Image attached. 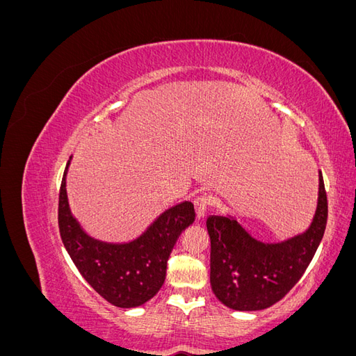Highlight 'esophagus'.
Segmentation results:
<instances>
[{
	"label": "esophagus",
	"mask_w": 356,
	"mask_h": 356,
	"mask_svg": "<svg viewBox=\"0 0 356 356\" xmlns=\"http://www.w3.org/2000/svg\"><path fill=\"white\" fill-rule=\"evenodd\" d=\"M193 204H195L196 217H197V220H200V218L204 217V213H207V209L209 207V197L207 195H200V196H197L195 199Z\"/></svg>",
	"instance_id": "obj_1"
}]
</instances>
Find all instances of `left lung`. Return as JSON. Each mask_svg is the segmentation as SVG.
<instances>
[{"label": "left lung", "instance_id": "8db88e82", "mask_svg": "<svg viewBox=\"0 0 356 356\" xmlns=\"http://www.w3.org/2000/svg\"><path fill=\"white\" fill-rule=\"evenodd\" d=\"M328 202L319 172L314 221L303 233L281 243L254 239L232 217L211 215V286L215 297L233 310H261L282 300L300 281L325 232Z\"/></svg>", "mask_w": 356, "mask_h": 356}]
</instances>
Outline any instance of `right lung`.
Segmentation results:
<instances>
[{
	"label": "right lung",
	"mask_w": 356,
	"mask_h": 356,
	"mask_svg": "<svg viewBox=\"0 0 356 356\" xmlns=\"http://www.w3.org/2000/svg\"><path fill=\"white\" fill-rule=\"evenodd\" d=\"M71 160V159H70ZM59 190L58 222L63 246L96 293L117 307H138L153 298L166 277L168 258L182 230L195 221L191 202L165 211L138 239L106 243L86 234L70 211L65 179Z\"/></svg>",
	"instance_id": "add662e5"
}]
</instances>
